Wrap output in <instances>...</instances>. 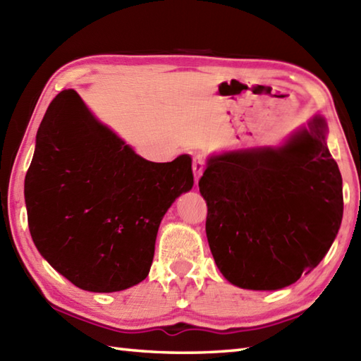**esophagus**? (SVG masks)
<instances>
[{"label":"esophagus","mask_w":361,"mask_h":361,"mask_svg":"<svg viewBox=\"0 0 361 361\" xmlns=\"http://www.w3.org/2000/svg\"><path fill=\"white\" fill-rule=\"evenodd\" d=\"M203 166H204L203 158H202V157H197V158L194 159V164H192L195 183H198V180H200V176H202V173H203Z\"/></svg>","instance_id":"1"}]
</instances>
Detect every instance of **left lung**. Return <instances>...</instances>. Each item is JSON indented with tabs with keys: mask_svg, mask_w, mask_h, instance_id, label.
<instances>
[{
	"mask_svg": "<svg viewBox=\"0 0 361 361\" xmlns=\"http://www.w3.org/2000/svg\"><path fill=\"white\" fill-rule=\"evenodd\" d=\"M315 114L281 145L212 153L198 188L220 273L247 290H281L310 273L343 219V180Z\"/></svg>",
	"mask_w": 361,
	"mask_h": 361,
	"instance_id": "obj_1",
	"label": "left lung"
}]
</instances>
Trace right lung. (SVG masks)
<instances>
[{
    "label": "right lung",
    "instance_id": "add662e5",
    "mask_svg": "<svg viewBox=\"0 0 361 361\" xmlns=\"http://www.w3.org/2000/svg\"><path fill=\"white\" fill-rule=\"evenodd\" d=\"M194 186L188 153L144 159L74 90L49 104L25 178L38 252L75 287L111 293L150 271L161 220Z\"/></svg>",
    "mask_w": 361,
    "mask_h": 361
}]
</instances>
